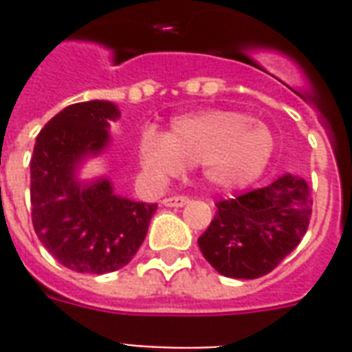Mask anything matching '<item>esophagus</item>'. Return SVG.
<instances>
[{"label": "esophagus", "mask_w": 352, "mask_h": 352, "mask_svg": "<svg viewBox=\"0 0 352 352\" xmlns=\"http://www.w3.org/2000/svg\"><path fill=\"white\" fill-rule=\"evenodd\" d=\"M190 199L188 197H182V195H177V197H166L162 199V204L164 206H170V208H181L184 204H188Z\"/></svg>", "instance_id": "34e87169"}]
</instances>
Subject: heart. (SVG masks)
Segmentation results:
<instances>
[{"instance_id":"1","label":"heart","mask_w":352,"mask_h":352,"mask_svg":"<svg viewBox=\"0 0 352 352\" xmlns=\"http://www.w3.org/2000/svg\"><path fill=\"white\" fill-rule=\"evenodd\" d=\"M274 153L267 124L234 109H206L182 115L170 131L146 129L138 138V159L148 175L166 181L184 164H199L217 190H241L257 181Z\"/></svg>"}]
</instances>
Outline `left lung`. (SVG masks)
Wrapping results in <instances>:
<instances>
[{
    "label": "left lung",
    "mask_w": 352,
    "mask_h": 352,
    "mask_svg": "<svg viewBox=\"0 0 352 352\" xmlns=\"http://www.w3.org/2000/svg\"><path fill=\"white\" fill-rule=\"evenodd\" d=\"M215 206L199 248L217 272L235 279L272 272L300 245L312 214L309 184L292 173Z\"/></svg>",
    "instance_id": "obj_1"
}]
</instances>
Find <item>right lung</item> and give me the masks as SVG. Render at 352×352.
<instances>
[{
    "mask_svg": "<svg viewBox=\"0 0 352 352\" xmlns=\"http://www.w3.org/2000/svg\"><path fill=\"white\" fill-rule=\"evenodd\" d=\"M113 102L67 106L36 137L30 157L32 226L56 261L74 272L106 274L126 267L148 234L157 204L120 197L107 177L80 181V166L104 153Z\"/></svg>",
    "mask_w": 352,
    "mask_h": 352,
    "instance_id": "right-lung-1",
    "label": "right lung"
}]
</instances>
